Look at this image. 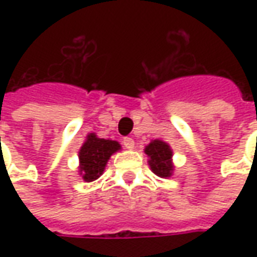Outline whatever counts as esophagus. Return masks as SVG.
<instances>
[{
    "instance_id": "1",
    "label": "esophagus",
    "mask_w": 257,
    "mask_h": 257,
    "mask_svg": "<svg viewBox=\"0 0 257 257\" xmlns=\"http://www.w3.org/2000/svg\"><path fill=\"white\" fill-rule=\"evenodd\" d=\"M122 145L125 149H128V150H134L135 149V140L132 138H123L122 140Z\"/></svg>"
}]
</instances>
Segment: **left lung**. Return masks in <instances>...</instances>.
Returning <instances> with one entry per match:
<instances>
[{
	"mask_svg": "<svg viewBox=\"0 0 257 257\" xmlns=\"http://www.w3.org/2000/svg\"><path fill=\"white\" fill-rule=\"evenodd\" d=\"M145 153L149 157V165L151 171L160 178H171L173 172L172 150L168 143L162 140H153L146 146Z\"/></svg>",
	"mask_w": 257,
	"mask_h": 257,
	"instance_id": "obj_1",
	"label": "left lung"
}]
</instances>
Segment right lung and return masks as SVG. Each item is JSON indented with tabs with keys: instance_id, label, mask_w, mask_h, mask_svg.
Instances as JSON below:
<instances>
[{
	"instance_id": "right-lung-1",
	"label": "right lung",
	"mask_w": 257,
	"mask_h": 257,
	"mask_svg": "<svg viewBox=\"0 0 257 257\" xmlns=\"http://www.w3.org/2000/svg\"><path fill=\"white\" fill-rule=\"evenodd\" d=\"M121 150L115 140L100 139L95 134L86 136L82 147L79 149V175L85 182H93L100 176L110 157Z\"/></svg>"
}]
</instances>
